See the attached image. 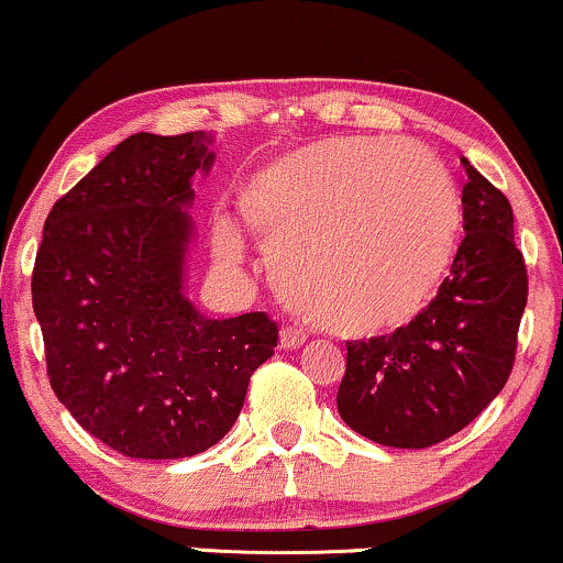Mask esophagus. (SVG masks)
I'll list each match as a JSON object with an SVG mask.
<instances>
[{
    "label": "esophagus",
    "instance_id": "esophagus-1",
    "mask_svg": "<svg viewBox=\"0 0 563 563\" xmlns=\"http://www.w3.org/2000/svg\"><path fill=\"white\" fill-rule=\"evenodd\" d=\"M306 343L303 334H298L296 330H280V351H296V347H301Z\"/></svg>",
    "mask_w": 563,
    "mask_h": 563
}]
</instances>
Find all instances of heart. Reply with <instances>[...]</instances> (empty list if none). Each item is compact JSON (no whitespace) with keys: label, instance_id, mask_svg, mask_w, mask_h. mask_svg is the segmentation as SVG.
<instances>
[{"label":"heart","instance_id":"b5f03b06","mask_svg":"<svg viewBox=\"0 0 563 563\" xmlns=\"http://www.w3.org/2000/svg\"><path fill=\"white\" fill-rule=\"evenodd\" d=\"M239 210L269 252L288 303L340 338H384L429 309L450 273L462 202L423 147L334 137L283 155L241 189ZM216 252L241 260L225 220Z\"/></svg>","mask_w":563,"mask_h":563}]
</instances>
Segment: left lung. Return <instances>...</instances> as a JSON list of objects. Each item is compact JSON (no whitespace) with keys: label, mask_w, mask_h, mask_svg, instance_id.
Listing matches in <instances>:
<instances>
[{"label":"left lung","mask_w":563,"mask_h":563,"mask_svg":"<svg viewBox=\"0 0 563 563\" xmlns=\"http://www.w3.org/2000/svg\"><path fill=\"white\" fill-rule=\"evenodd\" d=\"M465 239L416 322L347 343L340 418L384 446L423 450L465 429L507 384L528 303L509 199L462 158Z\"/></svg>","instance_id":"obj_1"}]
</instances>
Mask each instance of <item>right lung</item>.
<instances>
[{
    "mask_svg": "<svg viewBox=\"0 0 563 563\" xmlns=\"http://www.w3.org/2000/svg\"><path fill=\"white\" fill-rule=\"evenodd\" d=\"M208 134L137 132L54 202L33 311L54 395L85 431L137 460L210 450L277 347L265 311L205 319L184 296L191 176Z\"/></svg>",
    "mask_w": 563,
    "mask_h": 563,
    "instance_id": "1",
    "label": "right lung"
}]
</instances>
